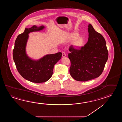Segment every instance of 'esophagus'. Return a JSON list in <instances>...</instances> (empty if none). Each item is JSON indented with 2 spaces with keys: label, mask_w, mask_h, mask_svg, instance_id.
<instances>
[{
  "label": "esophagus",
  "mask_w": 122,
  "mask_h": 122,
  "mask_svg": "<svg viewBox=\"0 0 122 122\" xmlns=\"http://www.w3.org/2000/svg\"><path fill=\"white\" fill-rule=\"evenodd\" d=\"M62 56L63 57H65L66 56V54L65 52H62Z\"/></svg>",
  "instance_id": "1"
}]
</instances>
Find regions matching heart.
Wrapping results in <instances>:
<instances>
[{
    "label": "heart",
    "mask_w": 122,
    "mask_h": 122,
    "mask_svg": "<svg viewBox=\"0 0 122 122\" xmlns=\"http://www.w3.org/2000/svg\"><path fill=\"white\" fill-rule=\"evenodd\" d=\"M79 34L74 33L71 34L68 36V41H73L72 45L73 47L76 50L81 49L85 44V40L83 37H79Z\"/></svg>",
    "instance_id": "obj_1"
}]
</instances>
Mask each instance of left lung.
<instances>
[{
    "label": "left lung",
    "instance_id": "1",
    "mask_svg": "<svg viewBox=\"0 0 122 122\" xmlns=\"http://www.w3.org/2000/svg\"><path fill=\"white\" fill-rule=\"evenodd\" d=\"M88 41L80 50L70 46V75L75 80L86 81L99 77L108 58V51L103 36L91 24L88 26Z\"/></svg>",
    "mask_w": 122,
    "mask_h": 122
}]
</instances>
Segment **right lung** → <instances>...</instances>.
Returning a JSON list of instances; mask_svg holds the SVG:
<instances>
[{
    "label": "right lung",
    "mask_w": 122,
    "mask_h": 122,
    "mask_svg": "<svg viewBox=\"0 0 122 122\" xmlns=\"http://www.w3.org/2000/svg\"><path fill=\"white\" fill-rule=\"evenodd\" d=\"M45 27L34 25L25 28L24 32L17 37L15 42L13 55L16 67L20 75L27 80L34 83H42L49 80L52 76L55 64L61 59L62 53L47 55L38 60H34L26 53V46L29 34L41 31Z\"/></svg>",
    "instance_id": "add662e5"
}]
</instances>
